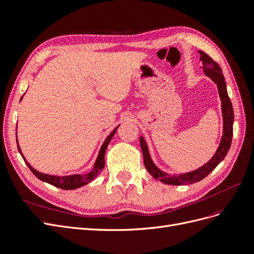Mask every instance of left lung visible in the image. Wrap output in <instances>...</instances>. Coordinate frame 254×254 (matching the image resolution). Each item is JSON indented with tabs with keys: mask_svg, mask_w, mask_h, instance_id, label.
Instances as JSON below:
<instances>
[{
	"mask_svg": "<svg viewBox=\"0 0 254 254\" xmlns=\"http://www.w3.org/2000/svg\"><path fill=\"white\" fill-rule=\"evenodd\" d=\"M200 54V61L202 63L201 68L204 71V74L212 79L214 83L217 84L218 93L221 101V112H222V136L220 139V143L218 148L215 152V155L207 161L205 164L200 166L195 171L189 173H181L179 175H171L167 174L153 163L150 157L149 149L147 143H146L144 137L140 136V144L143 152L144 164L147 172L153 177V178L170 186H186L190 183H196L202 180L209 175L215 167H216L222 160L225 159L227 153L230 149L233 136V123H234V112L232 103L230 101L227 84L225 81V77L222 75L220 66L215 63V61L202 51H198Z\"/></svg>",
	"mask_w": 254,
	"mask_h": 254,
	"instance_id": "obj_1",
	"label": "left lung"
}]
</instances>
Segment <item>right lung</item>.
I'll use <instances>...</instances> for the list:
<instances>
[{
	"mask_svg": "<svg viewBox=\"0 0 254 254\" xmlns=\"http://www.w3.org/2000/svg\"><path fill=\"white\" fill-rule=\"evenodd\" d=\"M22 98H23V96L21 97V99ZM119 126L114 128L113 131L108 136H107V139L103 143L101 149H99L98 156L96 158V161H95L93 168H92V170L89 173L83 174V175L74 174V175H68V176H55V175H49V174L40 173V172H38L37 170H35V168L27 162L26 159L24 158V156H23V153H22L21 148L19 146V143H18V137H17L18 150L20 152V155L22 156L23 160H24V162L26 163V165L29 167V170L32 171V173L37 177L38 179H40L43 182L50 183V184H52V186L59 188V189H63V190H76V189L86 186V184L90 183L91 181H93L96 178V177L102 173L103 168L105 166V152H106V149H107V147H108V145H109L110 141L112 140L113 135L115 134V132H117Z\"/></svg>",
	"mask_w": 254,
	"mask_h": 254,
	"instance_id": "obj_1",
	"label": "right lung"
}]
</instances>
